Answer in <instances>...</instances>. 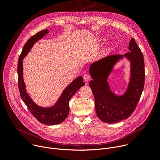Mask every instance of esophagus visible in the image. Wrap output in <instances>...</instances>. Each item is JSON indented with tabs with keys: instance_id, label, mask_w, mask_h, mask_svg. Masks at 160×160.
Instances as JSON below:
<instances>
[{
	"instance_id": "obj_1",
	"label": "esophagus",
	"mask_w": 160,
	"mask_h": 160,
	"mask_svg": "<svg viewBox=\"0 0 160 160\" xmlns=\"http://www.w3.org/2000/svg\"><path fill=\"white\" fill-rule=\"evenodd\" d=\"M83 79L85 82H88L90 80V76L88 75V74H85L83 75Z\"/></svg>"
}]
</instances>
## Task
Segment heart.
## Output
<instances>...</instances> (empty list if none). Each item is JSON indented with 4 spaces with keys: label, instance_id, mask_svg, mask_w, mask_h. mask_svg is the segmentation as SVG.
I'll return each instance as SVG.
<instances>
[{
    "label": "heart",
    "instance_id": "1",
    "mask_svg": "<svg viewBox=\"0 0 160 160\" xmlns=\"http://www.w3.org/2000/svg\"><path fill=\"white\" fill-rule=\"evenodd\" d=\"M104 40V38H100V39H99L100 41H102V40ZM109 48H106V49H104V52H104L103 54H108V53L109 52Z\"/></svg>",
    "mask_w": 160,
    "mask_h": 160
}]
</instances>
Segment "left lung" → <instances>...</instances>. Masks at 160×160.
<instances>
[{
    "label": "left lung",
    "instance_id": "8db88e82",
    "mask_svg": "<svg viewBox=\"0 0 160 160\" xmlns=\"http://www.w3.org/2000/svg\"><path fill=\"white\" fill-rule=\"evenodd\" d=\"M129 52L105 57L90 64V75L92 78L89 85L95 99L98 118L107 123H117L128 118L141 98L144 86V61L143 54L134 38L129 43ZM123 57L131 62V77L126 92L117 96L110 90L107 82L113 66Z\"/></svg>",
    "mask_w": 160,
    "mask_h": 160
}]
</instances>
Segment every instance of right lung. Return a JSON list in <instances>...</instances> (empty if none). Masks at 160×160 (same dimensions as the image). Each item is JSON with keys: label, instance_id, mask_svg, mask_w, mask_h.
I'll return each mask as SVG.
<instances>
[{"label": "right lung", "instance_id": "1", "mask_svg": "<svg viewBox=\"0 0 160 160\" xmlns=\"http://www.w3.org/2000/svg\"><path fill=\"white\" fill-rule=\"evenodd\" d=\"M48 33L49 30L48 29L38 32L28 39L22 48L18 63V88L21 99L34 117L43 124L54 125L62 123L67 118L70 111V100L78 90L85 85V83L82 76L75 78L65 88L57 102L51 107L39 106L30 97L27 92L23 80L22 59L30 52L33 45Z\"/></svg>", "mask_w": 160, "mask_h": 160}]
</instances>
